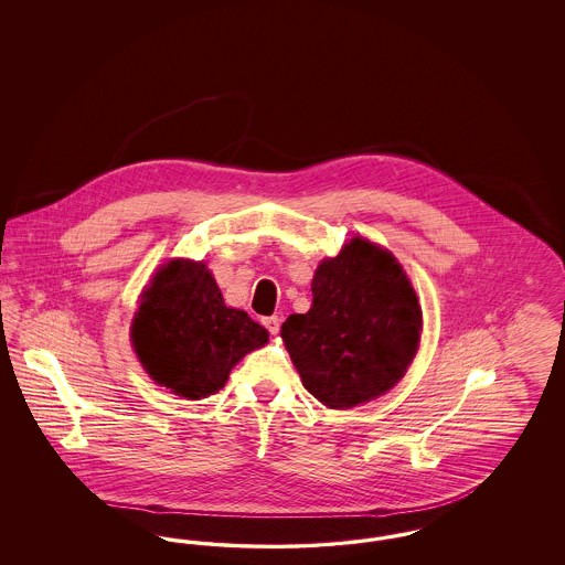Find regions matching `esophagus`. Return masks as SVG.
<instances>
[{
    "instance_id": "obj_1",
    "label": "esophagus",
    "mask_w": 565,
    "mask_h": 565,
    "mask_svg": "<svg viewBox=\"0 0 565 565\" xmlns=\"http://www.w3.org/2000/svg\"><path fill=\"white\" fill-rule=\"evenodd\" d=\"M263 323H265V328L269 330L270 334H277V332H279V326H281V320H279L277 316H269V318L263 320Z\"/></svg>"
}]
</instances>
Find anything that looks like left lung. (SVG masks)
I'll return each instance as SVG.
<instances>
[{"instance_id":"1","label":"left lung","mask_w":565,"mask_h":565,"mask_svg":"<svg viewBox=\"0 0 565 565\" xmlns=\"http://www.w3.org/2000/svg\"><path fill=\"white\" fill-rule=\"evenodd\" d=\"M313 305L281 323L302 385L330 408L390 392L422 339V307L401 263L353 237L313 275Z\"/></svg>"}]
</instances>
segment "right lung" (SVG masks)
Listing matches in <instances>:
<instances>
[{"label": "right lung", "instance_id": "1", "mask_svg": "<svg viewBox=\"0 0 565 565\" xmlns=\"http://www.w3.org/2000/svg\"><path fill=\"white\" fill-rule=\"evenodd\" d=\"M131 341L159 385L199 401L222 390L233 366L263 348L269 332L245 311L224 305L205 263L175 258L143 290Z\"/></svg>", "mask_w": 565, "mask_h": 565}]
</instances>
